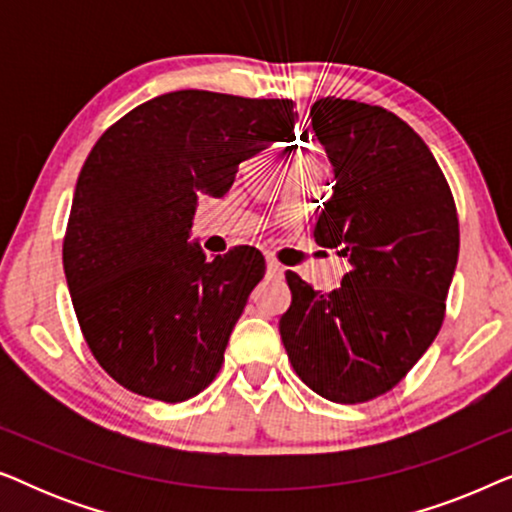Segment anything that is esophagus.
I'll list each match as a JSON object with an SVG mask.
<instances>
[{
  "instance_id": "obj_1",
  "label": "esophagus",
  "mask_w": 512,
  "mask_h": 512,
  "mask_svg": "<svg viewBox=\"0 0 512 512\" xmlns=\"http://www.w3.org/2000/svg\"><path fill=\"white\" fill-rule=\"evenodd\" d=\"M265 268H268V277H282V275H284L282 265H279L277 261H272V258H268V263H265Z\"/></svg>"
}]
</instances>
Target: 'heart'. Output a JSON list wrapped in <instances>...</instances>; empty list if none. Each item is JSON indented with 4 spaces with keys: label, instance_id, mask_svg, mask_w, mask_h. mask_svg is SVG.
Wrapping results in <instances>:
<instances>
[{
    "label": "heart",
    "instance_id": "b5f03b06",
    "mask_svg": "<svg viewBox=\"0 0 512 512\" xmlns=\"http://www.w3.org/2000/svg\"><path fill=\"white\" fill-rule=\"evenodd\" d=\"M298 160H300V163H310L312 165V158H307V156H300Z\"/></svg>",
    "mask_w": 512,
    "mask_h": 512
}]
</instances>
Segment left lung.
<instances>
[{
    "mask_svg": "<svg viewBox=\"0 0 512 512\" xmlns=\"http://www.w3.org/2000/svg\"><path fill=\"white\" fill-rule=\"evenodd\" d=\"M310 118L335 179L314 240L347 256L352 270L331 293L286 272L291 307L279 335L312 391L366 403L394 389L443 326L457 207L429 146L396 114L321 97Z\"/></svg>",
    "mask_w": 512,
    "mask_h": 512,
    "instance_id": "1",
    "label": "left lung"
}]
</instances>
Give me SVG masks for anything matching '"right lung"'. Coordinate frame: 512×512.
Here are the masks:
<instances>
[{
    "instance_id": "right-lung-1",
    "label": "right lung",
    "mask_w": 512,
    "mask_h": 512,
    "mask_svg": "<svg viewBox=\"0 0 512 512\" xmlns=\"http://www.w3.org/2000/svg\"><path fill=\"white\" fill-rule=\"evenodd\" d=\"M291 100L177 90L139 104L81 167L62 265L97 363L139 396L181 403L221 370L228 338L265 275L254 247L209 261L191 226L237 167L291 135Z\"/></svg>"
}]
</instances>
